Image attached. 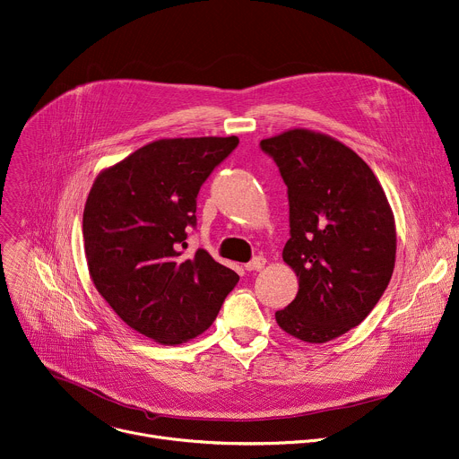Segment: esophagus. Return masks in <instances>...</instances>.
I'll list each match as a JSON object with an SVG mask.
<instances>
[{
    "instance_id": "1",
    "label": "esophagus",
    "mask_w": 459,
    "mask_h": 459,
    "mask_svg": "<svg viewBox=\"0 0 459 459\" xmlns=\"http://www.w3.org/2000/svg\"><path fill=\"white\" fill-rule=\"evenodd\" d=\"M265 264H267V260L264 256H256V258H253L251 262L245 265V269L247 271H262L265 267Z\"/></svg>"
}]
</instances>
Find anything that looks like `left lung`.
Returning a JSON list of instances; mask_svg holds the SVG:
<instances>
[{
  "label": "left lung",
  "mask_w": 459,
  "mask_h": 459,
  "mask_svg": "<svg viewBox=\"0 0 459 459\" xmlns=\"http://www.w3.org/2000/svg\"><path fill=\"white\" fill-rule=\"evenodd\" d=\"M287 186L283 262L299 276L297 299L278 325L322 344L359 325L386 290L395 265V223L369 166L348 146L304 128L264 139Z\"/></svg>",
  "instance_id": "1"
}]
</instances>
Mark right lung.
<instances>
[{
	"label": "right lung",
	"instance_id": "right-lung-1",
	"mask_svg": "<svg viewBox=\"0 0 459 459\" xmlns=\"http://www.w3.org/2000/svg\"><path fill=\"white\" fill-rule=\"evenodd\" d=\"M238 137L160 139L99 174L84 208L90 274L111 309L159 344L216 320L239 276L203 248L183 256L201 185Z\"/></svg>",
	"mask_w": 459,
	"mask_h": 459
}]
</instances>
